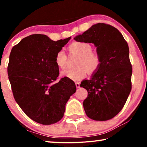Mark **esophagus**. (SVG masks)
Wrapping results in <instances>:
<instances>
[{"mask_svg": "<svg viewBox=\"0 0 147 147\" xmlns=\"http://www.w3.org/2000/svg\"><path fill=\"white\" fill-rule=\"evenodd\" d=\"M75 84H76V87L77 88H79L80 87V83L79 82H76Z\"/></svg>", "mask_w": 147, "mask_h": 147, "instance_id": "obj_1", "label": "esophagus"}]
</instances>
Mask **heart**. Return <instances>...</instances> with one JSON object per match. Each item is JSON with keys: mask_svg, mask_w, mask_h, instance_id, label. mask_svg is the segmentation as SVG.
Masks as SVG:
<instances>
[{"mask_svg": "<svg viewBox=\"0 0 147 147\" xmlns=\"http://www.w3.org/2000/svg\"><path fill=\"white\" fill-rule=\"evenodd\" d=\"M71 55L77 56L73 69L62 71L61 75L73 81H78L86 76L87 72L93 74L98 70L101 64V58L96 52L91 51L92 47L86 42H73L68 47ZM55 63L58 68L64 69L67 63V56L63 51H58L55 56Z\"/></svg>", "mask_w": 147, "mask_h": 147, "instance_id": "b5f03b06", "label": "heart"}]
</instances>
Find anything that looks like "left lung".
Wrapping results in <instances>:
<instances>
[{
    "label": "left lung",
    "mask_w": 147,
    "mask_h": 147,
    "mask_svg": "<svg viewBox=\"0 0 147 147\" xmlns=\"http://www.w3.org/2000/svg\"><path fill=\"white\" fill-rule=\"evenodd\" d=\"M74 39L93 43L101 58L99 69L80 84L88 93L83 102L86 115L94 121L112 119L123 109L131 89L127 42L117 29L104 23L94 24Z\"/></svg>",
    "instance_id": "obj_1"
}]
</instances>
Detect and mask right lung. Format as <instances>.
<instances>
[{"mask_svg":"<svg viewBox=\"0 0 147 147\" xmlns=\"http://www.w3.org/2000/svg\"><path fill=\"white\" fill-rule=\"evenodd\" d=\"M70 39L55 41L46 35L33 34L11 49L8 74L14 98L36 123L49 125L60 121L67 102L76 91L75 84L67 77L56 82V54Z\"/></svg>","mask_w":147,"mask_h":147,"instance_id":"obj_1","label":"right lung"}]
</instances>
